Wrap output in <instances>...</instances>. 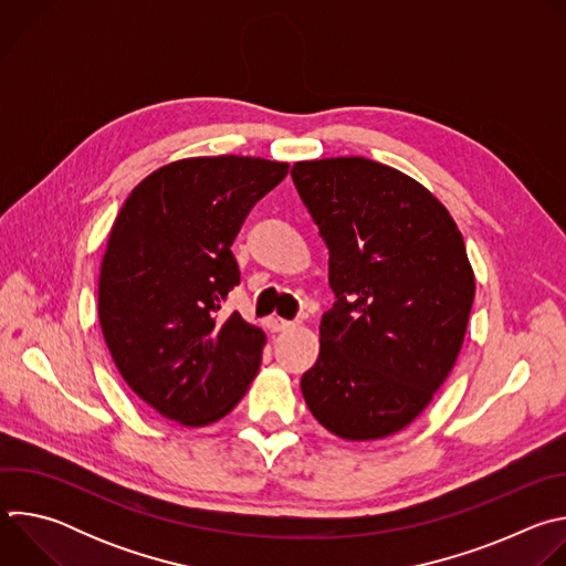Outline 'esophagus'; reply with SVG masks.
<instances>
[{"mask_svg": "<svg viewBox=\"0 0 566 566\" xmlns=\"http://www.w3.org/2000/svg\"><path fill=\"white\" fill-rule=\"evenodd\" d=\"M295 325L293 322H289V319H282V317H269V329L271 332H289V329H293Z\"/></svg>", "mask_w": 566, "mask_h": 566, "instance_id": "obj_1", "label": "esophagus"}]
</instances>
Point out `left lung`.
Listing matches in <instances>:
<instances>
[{"label":"left lung","mask_w":566,"mask_h":566,"mask_svg":"<svg viewBox=\"0 0 566 566\" xmlns=\"http://www.w3.org/2000/svg\"><path fill=\"white\" fill-rule=\"evenodd\" d=\"M291 177L336 293L302 396L332 434L385 439L428 408L461 352L474 300L463 237L428 188L376 160H300Z\"/></svg>","instance_id":"1"}]
</instances>
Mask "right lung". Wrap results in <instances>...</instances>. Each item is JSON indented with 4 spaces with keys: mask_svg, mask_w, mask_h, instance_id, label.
<instances>
[{
    "mask_svg": "<svg viewBox=\"0 0 566 566\" xmlns=\"http://www.w3.org/2000/svg\"><path fill=\"white\" fill-rule=\"evenodd\" d=\"M286 172L255 156L181 158L123 203L101 264L98 317L120 376L160 417L210 426L253 382L266 336L219 308L239 284L232 241Z\"/></svg>",
    "mask_w": 566,
    "mask_h": 566,
    "instance_id": "add662e5",
    "label": "right lung"
}]
</instances>
